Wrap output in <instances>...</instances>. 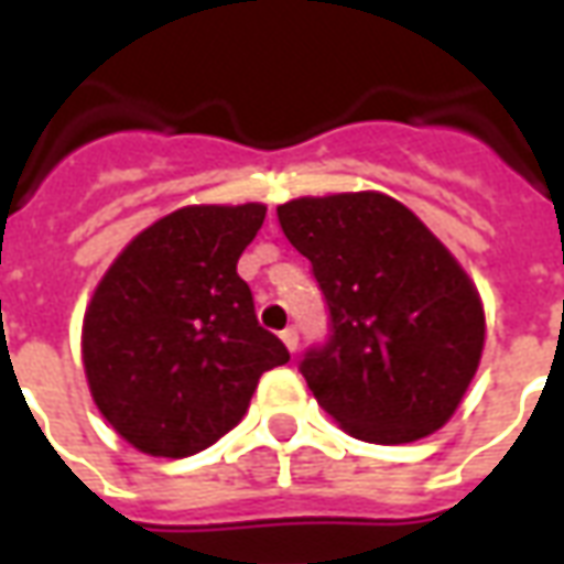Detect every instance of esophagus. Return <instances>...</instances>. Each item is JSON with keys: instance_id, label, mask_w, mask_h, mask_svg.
<instances>
[{"instance_id": "1", "label": "esophagus", "mask_w": 564, "mask_h": 564, "mask_svg": "<svg viewBox=\"0 0 564 564\" xmlns=\"http://www.w3.org/2000/svg\"><path fill=\"white\" fill-rule=\"evenodd\" d=\"M281 341L286 344V350H290V354H295V350H299V332H295L293 326H290V329H283Z\"/></svg>"}]
</instances>
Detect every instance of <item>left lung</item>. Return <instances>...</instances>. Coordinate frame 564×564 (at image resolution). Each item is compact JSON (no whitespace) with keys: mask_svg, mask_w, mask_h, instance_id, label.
<instances>
[{"mask_svg":"<svg viewBox=\"0 0 564 564\" xmlns=\"http://www.w3.org/2000/svg\"><path fill=\"white\" fill-rule=\"evenodd\" d=\"M278 220L329 305V341L299 366L319 408L371 444L437 432L486 338L484 302L456 257L414 210L375 189L293 198Z\"/></svg>","mask_w":564,"mask_h":564,"instance_id":"8db88e82","label":"left lung"}]
</instances>
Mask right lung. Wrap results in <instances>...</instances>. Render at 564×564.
Masks as SVG:
<instances>
[{"label": "right lung", "instance_id": "obj_1", "mask_svg": "<svg viewBox=\"0 0 564 564\" xmlns=\"http://www.w3.org/2000/svg\"><path fill=\"white\" fill-rule=\"evenodd\" d=\"M265 205H186L139 232L93 293L80 356L117 435L184 459L241 423L262 371L290 362L257 323L238 257Z\"/></svg>", "mask_w": 564, "mask_h": 564}]
</instances>
